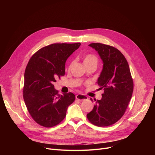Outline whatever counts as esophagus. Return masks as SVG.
Masks as SVG:
<instances>
[{"instance_id": "esophagus-1", "label": "esophagus", "mask_w": 155, "mask_h": 155, "mask_svg": "<svg viewBox=\"0 0 155 155\" xmlns=\"http://www.w3.org/2000/svg\"><path fill=\"white\" fill-rule=\"evenodd\" d=\"M75 97H76L77 99H78L80 101H83L88 99V97L87 96H85V95H84L83 94H81L76 95Z\"/></svg>"}]
</instances>
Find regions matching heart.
Masks as SVG:
<instances>
[{
  "label": "heart",
  "instance_id": "b5f03b06",
  "mask_svg": "<svg viewBox=\"0 0 155 155\" xmlns=\"http://www.w3.org/2000/svg\"><path fill=\"white\" fill-rule=\"evenodd\" d=\"M84 64L86 67L91 66V65H95L97 67V63H98V58H97V56L94 54H87L84 56ZM71 67V64L69 66V68Z\"/></svg>",
  "mask_w": 155,
  "mask_h": 155
}]
</instances>
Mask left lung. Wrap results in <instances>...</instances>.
<instances>
[{
	"label": "left lung",
	"mask_w": 155,
	"mask_h": 155,
	"mask_svg": "<svg viewBox=\"0 0 155 155\" xmlns=\"http://www.w3.org/2000/svg\"><path fill=\"white\" fill-rule=\"evenodd\" d=\"M89 46L98 52L104 63L97 81L98 90L103 89L104 93L101 100H95L94 109L87 117L95 126H109L124 114L132 97L133 80L126 58L117 48L99 43Z\"/></svg>",
	"instance_id": "8db88e82"
}]
</instances>
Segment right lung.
Here are the masks:
<instances>
[{"label": "right lung", "instance_id": "right-lung-1", "mask_svg": "<svg viewBox=\"0 0 155 155\" xmlns=\"http://www.w3.org/2000/svg\"><path fill=\"white\" fill-rule=\"evenodd\" d=\"M80 45L54 43L45 46L31 56L27 64L23 98L29 114L40 126L51 127L59 124L75 99L71 92L60 95L53 83L64 75L66 60Z\"/></svg>", "mask_w": 155, "mask_h": 155}]
</instances>
